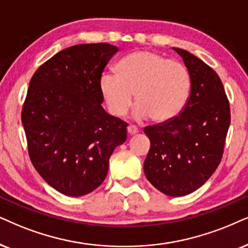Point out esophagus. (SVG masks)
I'll return each mask as SVG.
<instances>
[{
    "mask_svg": "<svg viewBox=\"0 0 248 248\" xmlns=\"http://www.w3.org/2000/svg\"><path fill=\"white\" fill-rule=\"evenodd\" d=\"M127 130H128V134H130V135L139 133V128H137L136 126H134V124H129L127 128Z\"/></svg>",
    "mask_w": 248,
    "mask_h": 248,
    "instance_id": "obj_1",
    "label": "esophagus"
}]
</instances>
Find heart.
<instances>
[{"label": "heart", "mask_w": 248, "mask_h": 248, "mask_svg": "<svg viewBox=\"0 0 248 248\" xmlns=\"http://www.w3.org/2000/svg\"><path fill=\"white\" fill-rule=\"evenodd\" d=\"M99 88L109 113L124 117L133 103L137 119L170 120L186 105L191 89L187 68L177 61L153 51H137L122 58L115 75L104 74Z\"/></svg>", "instance_id": "heart-1"}]
</instances>
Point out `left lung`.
Here are the masks:
<instances>
[{
  "label": "left lung",
  "mask_w": 248,
  "mask_h": 248,
  "mask_svg": "<svg viewBox=\"0 0 248 248\" xmlns=\"http://www.w3.org/2000/svg\"><path fill=\"white\" fill-rule=\"evenodd\" d=\"M174 50L190 73V95L180 114L144 128L151 143L144 173L160 192L182 197L199 189L220 165L231 117L216 72L186 50Z\"/></svg>",
  "instance_id": "1"
}]
</instances>
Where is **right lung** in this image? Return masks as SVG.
<instances>
[{"label": "right lung", "mask_w": 248, "mask_h": 248, "mask_svg": "<svg viewBox=\"0 0 248 248\" xmlns=\"http://www.w3.org/2000/svg\"><path fill=\"white\" fill-rule=\"evenodd\" d=\"M117 46L77 45L37 68L21 109L28 155L50 186L68 197L97 189L127 122L106 113L99 80Z\"/></svg>", "instance_id": "obj_1"}]
</instances>
